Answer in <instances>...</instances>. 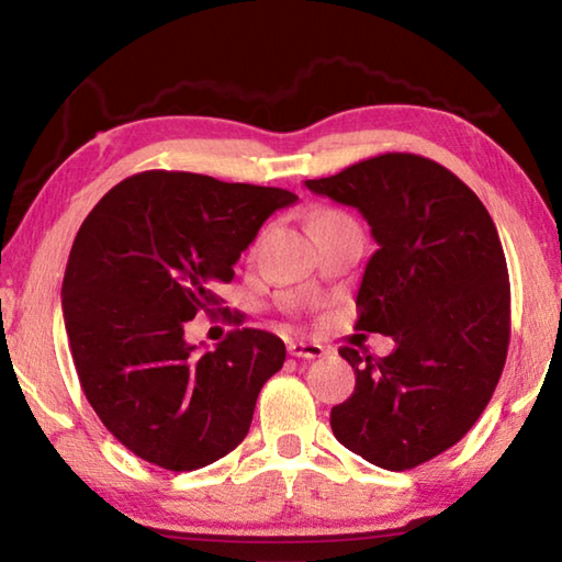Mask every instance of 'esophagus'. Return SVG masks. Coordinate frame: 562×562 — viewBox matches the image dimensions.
I'll return each mask as SVG.
<instances>
[{
  "instance_id": "esophagus-1",
  "label": "esophagus",
  "mask_w": 562,
  "mask_h": 562,
  "mask_svg": "<svg viewBox=\"0 0 562 562\" xmlns=\"http://www.w3.org/2000/svg\"><path fill=\"white\" fill-rule=\"evenodd\" d=\"M288 351H290L292 357H297V359H319V357L327 355L325 347L317 345V341H304V339L290 341Z\"/></svg>"
}]
</instances>
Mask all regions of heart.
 I'll use <instances>...</instances> for the list:
<instances>
[{
  "instance_id": "heart-1",
  "label": "heart",
  "mask_w": 562,
  "mask_h": 562,
  "mask_svg": "<svg viewBox=\"0 0 562 562\" xmlns=\"http://www.w3.org/2000/svg\"><path fill=\"white\" fill-rule=\"evenodd\" d=\"M319 215H327V213H319ZM315 217H317V215H315Z\"/></svg>"
}]
</instances>
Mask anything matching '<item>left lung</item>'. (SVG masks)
<instances>
[{
  "label": "left lung",
  "instance_id": "1",
  "mask_svg": "<svg viewBox=\"0 0 562 562\" xmlns=\"http://www.w3.org/2000/svg\"><path fill=\"white\" fill-rule=\"evenodd\" d=\"M304 186L372 227L379 250L357 292V329L394 339L389 357L339 349L357 386L331 408V431L379 469H414L463 439L506 364L510 284L498 231L479 195L424 156L384 154Z\"/></svg>",
  "mask_w": 562,
  "mask_h": 562
}]
</instances>
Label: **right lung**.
<instances>
[{"mask_svg": "<svg viewBox=\"0 0 562 562\" xmlns=\"http://www.w3.org/2000/svg\"><path fill=\"white\" fill-rule=\"evenodd\" d=\"M294 201L282 188L146 170L113 186L81 223L61 284L66 335L93 412L138 459L195 471L250 431L284 341L245 327L203 351L186 341V322L225 315L215 288Z\"/></svg>", "mask_w": 562, "mask_h": 562, "instance_id": "right-lung-1", "label": "right lung"}]
</instances>
